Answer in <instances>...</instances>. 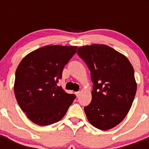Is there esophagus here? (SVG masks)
<instances>
[{"mask_svg":"<svg viewBox=\"0 0 149 149\" xmlns=\"http://www.w3.org/2000/svg\"><path fill=\"white\" fill-rule=\"evenodd\" d=\"M81 91H78V92H77V93H75V94H76V95L77 96H79L80 95H81Z\"/></svg>","mask_w":149,"mask_h":149,"instance_id":"obj_1","label":"esophagus"}]
</instances>
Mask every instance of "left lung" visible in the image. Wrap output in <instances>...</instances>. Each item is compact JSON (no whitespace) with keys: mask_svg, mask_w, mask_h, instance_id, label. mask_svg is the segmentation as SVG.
<instances>
[{"mask_svg":"<svg viewBox=\"0 0 149 149\" xmlns=\"http://www.w3.org/2000/svg\"><path fill=\"white\" fill-rule=\"evenodd\" d=\"M89 68L92 101L84 107L89 123L101 131L119 125L132 106L136 92L134 71L127 58L106 45L81 46L77 51Z\"/></svg>","mask_w":149,"mask_h":149,"instance_id":"obj_1","label":"left lung"}]
</instances>
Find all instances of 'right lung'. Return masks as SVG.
<instances>
[{"label":"right lung","instance_id":"add662e5","mask_svg":"<svg viewBox=\"0 0 149 149\" xmlns=\"http://www.w3.org/2000/svg\"><path fill=\"white\" fill-rule=\"evenodd\" d=\"M77 46L46 45L26 55L15 72L14 93L27 118L41 126L59 122L75 95L56 84Z\"/></svg>","mask_w":149,"mask_h":149}]
</instances>
